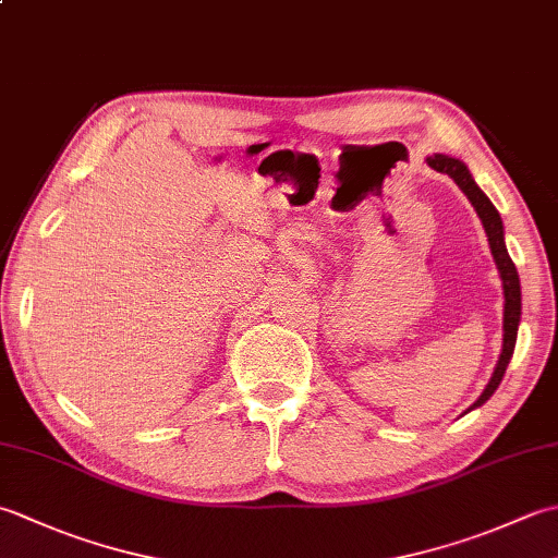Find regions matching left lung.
<instances>
[{
  "mask_svg": "<svg viewBox=\"0 0 558 558\" xmlns=\"http://www.w3.org/2000/svg\"><path fill=\"white\" fill-rule=\"evenodd\" d=\"M426 162H429V168H434L436 172L448 174L450 180H453L462 189V194L470 198V204L475 206L477 216L484 225V232H487V236H489L492 256L496 260V268H499V276H501V282H504V300H506L504 302V348H501V354H499V362H496V366H494V374L489 378L487 388L482 390V396L475 400V405L470 408V410H475V408L484 405V402H487L494 396V390L499 388L501 378L506 374L508 362H511V357H513L515 338H518V324H520V278H518L515 264L506 252L504 222H501L499 210L494 208V204L487 198V194H484L482 189L477 186V182L472 180L468 165L460 162L458 158L444 156V153H434V156L426 158Z\"/></svg>",
  "mask_w": 558,
  "mask_h": 558,
  "instance_id": "left-lung-1",
  "label": "left lung"
}]
</instances>
